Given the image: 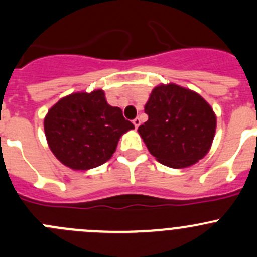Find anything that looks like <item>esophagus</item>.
<instances>
[{
    "instance_id": "obj_1",
    "label": "esophagus",
    "mask_w": 257,
    "mask_h": 257,
    "mask_svg": "<svg viewBox=\"0 0 257 257\" xmlns=\"http://www.w3.org/2000/svg\"><path fill=\"white\" fill-rule=\"evenodd\" d=\"M133 124H134V126H136V128H138L139 125H141V119L139 118H136L133 120Z\"/></svg>"
}]
</instances>
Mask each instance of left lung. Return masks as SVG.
I'll list each match as a JSON object with an SVG mask.
<instances>
[{
    "label": "left lung",
    "mask_w": 257,
    "mask_h": 257,
    "mask_svg": "<svg viewBox=\"0 0 257 257\" xmlns=\"http://www.w3.org/2000/svg\"><path fill=\"white\" fill-rule=\"evenodd\" d=\"M144 112L149 118L138 133L159 163L183 169L209 153L216 115L200 94L174 83L159 84L150 93Z\"/></svg>",
    "instance_id": "8db88e82"
}]
</instances>
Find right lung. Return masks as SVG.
Masks as SVG:
<instances>
[{"instance_id":"right-lung-1","label":"right lung","mask_w":257,"mask_h":257,"mask_svg":"<svg viewBox=\"0 0 257 257\" xmlns=\"http://www.w3.org/2000/svg\"><path fill=\"white\" fill-rule=\"evenodd\" d=\"M45 134L54 157L73 170H89L112 158L119 139L134 125L112 107L104 90L61 98L45 116Z\"/></svg>"}]
</instances>
